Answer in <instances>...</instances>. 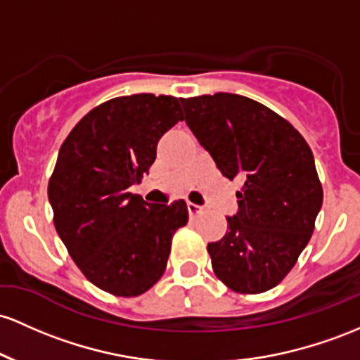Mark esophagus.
Returning a JSON list of instances; mask_svg holds the SVG:
<instances>
[{
    "mask_svg": "<svg viewBox=\"0 0 360 360\" xmlns=\"http://www.w3.org/2000/svg\"><path fill=\"white\" fill-rule=\"evenodd\" d=\"M187 209H188V214H191V217H195L197 214H200V212H202V207H200V205L192 204V202H188V204H187Z\"/></svg>",
    "mask_w": 360,
    "mask_h": 360,
    "instance_id": "obj_1",
    "label": "esophagus"
}]
</instances>
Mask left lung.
I'll return each instance as SVG.
<instances>
[{
	"label": "left lung",
	"mask_w": 360,
	"mask_h": 360,
	"mask_svg": "<svg viewBox=\"0 0 360 360\" xmlns=\"http://www.w3.org/2000/svg\"><path fill=\"white\" fill-rule=\"evenodd\" d=\"M185 122L226 179L243 181L228 231L207 245L234 292L276 288L308 245L323 188L308 143L265 105L234 93L180 98Z\"/></svg>",
	"instance_id": "left-lung-1"
}]
</instances>
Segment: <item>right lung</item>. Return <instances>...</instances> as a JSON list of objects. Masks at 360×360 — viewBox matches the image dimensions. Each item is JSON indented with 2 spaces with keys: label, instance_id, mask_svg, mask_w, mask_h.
<instances>
[{
  "label": "right lung",
  "instance_id": "right-lung-1",
  "mask_svg": "<svg viewBox=\"0 0 360 360\" xmlns=\"http://www.w3.org/2000/svg\"><path fill=\"white\" fill-rule=\"evenodd\" d=\"M179 120L175 96H119L88 112L59 149L47 187L56 231L105 292L134 297L151 289L167 269L173 234L187 224L185 200L148 204L129 192Z\"/></svg>",
  "mask_w": 360,
  "mask_h": 360
}]
</instances>
